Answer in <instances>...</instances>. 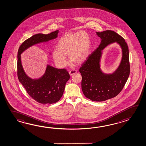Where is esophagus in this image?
I'll use <instances>...</instances> for the list:
<instances>
[{
    "label": "esophagus",
    "instance_id": "obj_1",
    "mask_svg": "<svg viewBox=\"0 0 146 146\" xmlns=\"http://www.w3.org/2000/svg\"><path fill=\"white\" fill-rule=\"evenodd\" d=\"M76 73H77V71H76V70H75V69H73V70H70V71H69V74H70V75L71 76L74 75L75 74H76Z\"/></svg>",
    "mask_w": 146,
    "mask_h": 146
}]
</instances>
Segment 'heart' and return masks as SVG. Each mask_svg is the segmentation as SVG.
Instances as JSON below:
<instances>
[{
    "instance_id": "heart-1",
    "label": "heart",
    "mask_w": 146,
    "mask_h": 146,
    "mask_svg": "<svg viewBox=\"0 0 146 146\" xmlns=\"http://www.w3.org/2000/svg\"><path fill=\"white\" fill-rule=\"evenodd\" d=\"M91 48V39L89 34L81 31L70 32L63 35L58 42L57 50L52 51V56L58 66L64 67L70 60L75 64L84 62L88 57Z\"/></svg>"
}]
</instances>
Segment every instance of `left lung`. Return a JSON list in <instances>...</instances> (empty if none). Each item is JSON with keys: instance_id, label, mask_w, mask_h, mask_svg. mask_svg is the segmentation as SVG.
<instances>
[{"instance_id": "1", "label": "left lung", "mask_w": 146, "mask_h": 146, "mask_svg": "<svg viewBox=\"0 0 146 146\" xmlns=\"http://www.w3.org/2000/svg\"><path fill=\"white\" fill-rule=\"evenodd\" d=\"M101 39L100 45L82 64V89L84 95L94 101H105L112 98L122 91L130 73L128 46L125 39L111 30L97 32ZM116 42L122 48L123 56L121 64L112 74H104L100 68L101 51L107 45Z\"/></svg>"}]
</instances>
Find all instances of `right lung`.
Wrapping results in <instances>:
<instances>
[{
  "label": "right lung",
  "instance_id": "add662e5",
  "mask_svg": "<svg viewBox=\"0 0 146 146\" xmlns=\"http://www.w3.org/2000/svg\"><path fill=\"white\" fill-rule=\"evenodd\" d=\"M59 31L49 34L39 33L25 40L20 46L18 52L17 74L18 79L27 93L35 101L43 104L56 103L62 97L66 84L70 76L66 68L58 69L48 66L44 75L38 80L29 78L22 68L21 54L27 48L41 42L56 38Z\"/></svg>",
  "mask_w": 146,
  "mask_h": 146
}]
</instances>
